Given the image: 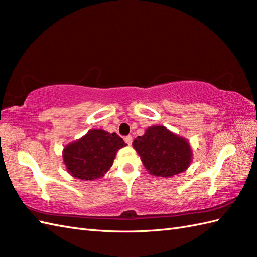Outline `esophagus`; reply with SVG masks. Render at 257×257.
Returning a JSON list of instances; mask_svg holds the SVG:
<instances>
[{
  "label": "esophagus",
  "mask_w": 257,
  "mask_h": 257,
  "mask_svg": "<svg viewBox=\"0 0 257 257\" xmlns=\"http://www.w3.org/2000/svg\"><path fill=\"white\" fill-rule=\"evenodd\" d=\"M124 141H125V144L132 145V144H133V136H132V135L125 136V137H124Z\"/></svg>",
  "instance_id": "esophagus-1"
}]
</instances>
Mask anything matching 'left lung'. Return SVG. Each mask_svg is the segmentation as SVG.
Here are the masks:
<instances>
[{
	"instance_id": "obj_1",
	"label": "left lung",
	"mask_w": 257,
	"mask_h": 257,
	"mask_svg": "<svg viewBox=\"0 0 257 257\" xmlns=\"http://www.w3.org/2000/svg\"><path fill=\"white\" fill-rule=\"evenodd\" d=\"M133 145L147 170L157 177L176 176L191 163L192 151L188 141L163 125L148 128Z\"/></svg>"
}]
</instances>
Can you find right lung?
<instances>
[{"label": "right lung", "mask_w": 257, "mask_h": 257, "mask_svg": "<svg viewBox=\"0 0 257 257\" xmlns=\"http://www.w3.org/2000/svg\"><path fill=\"white\" fill-rule=\"evenodd\" d=\"M123 146L124 141L116 133L92 129L83 138L65 147L63 159L73 177L95 180L109 170L118 149Z\"/></svg>", "instance_id": "right-lung-1"}]
</instances>
